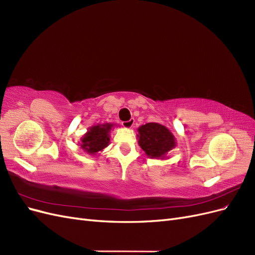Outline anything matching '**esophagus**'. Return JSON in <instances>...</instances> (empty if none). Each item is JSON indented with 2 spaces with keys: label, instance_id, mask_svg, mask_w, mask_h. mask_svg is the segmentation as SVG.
I'll list each match as a JSON object with an SVG mask.
<instances>
[{
  "label": "esophagus",
  "instance_id": "34e87169",
  "mask_svg": "<svg viewBox=\"0 0 255 255\" xmlns=\"http://www.w3.org/2000/svg\"><path fill=\"white\" fill-rule=\"evenodd\" d=\"M134 122H135V120H134V119H129L128 121L122 122V126L125 127L126 128H133V126H134Z\"/></svg>",
  "mask_w": 255,
  "mask_h": 255
}]
</instances>
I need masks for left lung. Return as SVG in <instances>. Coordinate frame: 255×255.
Here are the masks:
<instances>
[{
  "label": "left lung",
  "mask_w": 255,
  "mask_h": 255,
  "mask_svg": "<svg viewBox=\"0 0 255 255\" xmlns=\"http://www.w3.org/2000/svg\"><path fill=\"white\" fill-rule=\"evenodd\" d=\"M138 144L151 158L165 159L167 154L176 146L174 135L165 126L156 122L145 123L138 128Z\"/></svg>",
  "instance_id": "8db88e82"
}]
</instances>
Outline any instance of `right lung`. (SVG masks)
<instances>
[{
  "label": "right lung",
  "instance_id": "1",
  "mask_svg": "<svg viewBox=\"0 0 255 255\" xmlns=\"http://www.w3.org/2000/svg\"><path fill=\"white\" fill-rule=\"evenodd\" d=\"M114 127L117 126L115 123H103L89 128L80 139L79 145L89 155H97L98 152L103 151L110 144V134Z\"/></svg>",
  "mask_w": 255,
  "mask_h": 255
}]
</instances>
